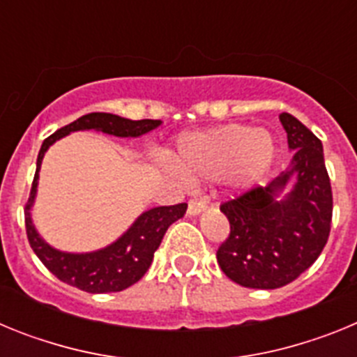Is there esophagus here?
Masks as SVG:
<instances>
[{"label":"esophagus","instance_id":"1","mask_svg":"<svg viewBox=\"0 0 357 357\" xmlns=\"http://www.w3.org/2000/svg\"><path fill=\"white\" fill-rule=\"evenodd\" d=\"M206 207H207L206 198L195 197L188 202V213L191 214V216H197V214H200L202 211H206Z\"/></svg>","mask_w":357,"mask_h":357}]
</instances>
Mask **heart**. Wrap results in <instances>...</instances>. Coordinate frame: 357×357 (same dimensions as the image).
Masks as SVG:
<instances>
[{"mask_svg":"<svg viewBox=\"0 0 357 357\" xmlns=\"http://www.w3.org/2000/svg\"><path fill=\"white\" fill-rule=\"evenodd\" d=\"M277 153L272 132L247 125H223L184 134L172 151V166L185 181H218L245 188L270 168Z\"/></svg>","mask_w":357,"mask_h":357,"instance_id":"obj_1","label":"heart"}]
</instances>
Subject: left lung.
I'll use <instances>...</instances> for the list:
<instances>
[{
    "instance_id": "1",
    "label": "left lung",
    "mask_w": 357,
    "mask_h": 357,
    "mask_svg": "<svg viewBox=\"0 0 357 357\" xmlns=\"http://www.w3.org/2000/svg\"><path fill=\"white\" fill-rule=\"evenodd\" d=\"M293 153L286 172L220 206L230 234L216 259L236 284L275 289L305 272L326 247L333 220V191L321 141L295 116H279ZM289 181L294 188L279 199Z\"/></svg>"
}]
</instances>
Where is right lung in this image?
<instances>
[{
	"label": "right lung",
	"instance_id": "1",
	"mask_svg": "<svg viewBox=\"0 0 357 357\" xmlns=\"http://www.w3.org/2000/svg\"><path fill=\"white\" fill-rule=\"evenodd\" d=\"M160 123H162L160 119L132 121V119L107 114V112H91L59 128L48 139H44L39 155H37V172L33 176L26 209H24V225H26L30 247L56 279L87 293H112L127 289L148 272L153 261V254L159 248L166 230L173 222L184 216L188 204L153 207L150 211H144L121 238L110 243L109 247L102 250L87 252V254H69V252L56 250L40 238L30 214L31 206L36 202L40 162L46 150L55 141L77 130H98L116 135V137H139L159 127Z\"/></svg>",
	"mask_w": 357,
	"mask_h": 357
}]
</instances>
